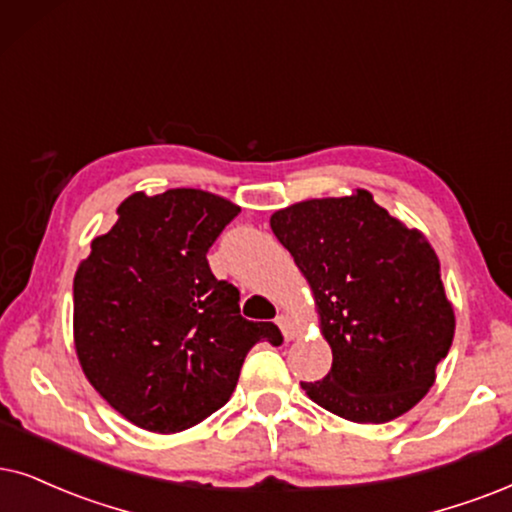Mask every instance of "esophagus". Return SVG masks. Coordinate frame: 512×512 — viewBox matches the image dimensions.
<instances>
[{
  "label": "esophagus",
  "instance_id": "1",
  "mask_svg": "<svg viewBox=\"0 0 512 512\" xmlns=\"http://www.w3.org/2000/svg\"><path fill=\"white\" fill-rule=\"evenodd\" d=\"M276 323H278V328H281V333H283V338H286V342H290V340H295V338H297V328H295V323L290 321L286 314H278V316H276Z\"/></svg>",
  "mask_w": 512,
  "mask_h": 512
}]
</instances>
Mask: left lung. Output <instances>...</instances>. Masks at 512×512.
<instances>
[{
	"label": "left lung",
	"mask_w": 512,
	"mask_h": 512,
	"mask_svg": "<svg viewBox=\"0 0 512 512\" xmlns=\"http://www.w3.org/2000/svg\"><path fill=\"white\" fill-rule=\"evenodd\" d=\"M271 231L307 278L333 349L307 397L352 423H387L418 404L449 354L456 316L439 260L364 189L276 210Z\"/></svg>",
	"instance_id": "obj_1"
}]
</instances>
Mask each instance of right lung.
I'll use <instances>...</instances> for the list:
<instances>
[{
  "mask_svg": "<svg viewBox=\"0 0 512 512\" xmlns=\"http://www.w3.org/2000/svg\"><path fill=\"white\" fill-rule=\"evenodd\" d=\"M238 212L200 189L132 193L75 271L77 359L137 428H193L229 401L255 342H283L274 323L243 319L238 288L210 271L208 250Z\"/></svg>",
  "mask_w": 512,
  "mask_h": 512,
  "instance_id": "add662e5",
  "label": "right lung"
}]
</instances>
